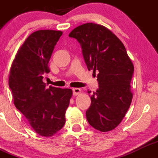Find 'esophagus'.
I'll return each instance as SVG.
<instances>
[{
  "label": "esophagus",
  "mask_w": 158,
  "mask_h": 158,
  "mask_svg": "<svg viewBox=\"0 0 158 158\" xmlns=\"http://www.w3.org/2000/svg\"><path fill=\"white\" fill-rule=\"evenodd\" d=\"M72 91H73V95H79L80 93H81V90L79 88H74L73 89H72Z\"/></svg>",
  "instance_id": "1"
}]
</instances>
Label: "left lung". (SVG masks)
Segmentation results:
<instances>
[{
  "instance_id": "1",
  "label": "left lung",
  "mask_w": 158,
  "mask_h": 158,
  "mask_svg": "<svg viewBox=\"0 0 158 158\" xmlns=\"http://www.w3.org/2000/svg\"><path fill=\"white\" fill-rule=\"evenodd\" d=\"M69 36L78 41L88 70L98 72V89L91 95L86 119L100 131H112L125 117L131 103L134 65L123 43L105 27L86 23L74 28Z\"/></svg>"
}]
</instances>
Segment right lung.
I'll return each mask as SVG.
<instances>
[{
  "label": "right lung",
  "instance_id": "obj_1",
  "mask_svg": "<svg viewBox=\"0 0 158 158\" xmlns=\"http://www.w3.org/2000/svg\"><path fill=\"white\" fill-rule=\"evenodd\" d=\"M62 31L42 30L31 33L18 51L9 76L15 107L32 128L42 136H51L63 127L71 89L49 86L43 75L49 73V60Z\"/></svg>",
  "mask_w": 158,
  "mask_h": 158
}]
</instances>
